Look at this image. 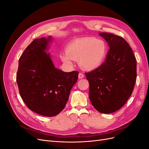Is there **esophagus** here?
Wrapping results in <instances>:
<instances>
[{
  "label": "esophagus",
  "mask_w": 149,
  "mask_h": 149,
  "mask_svg": "<svg viewBox=\"0 0 149 149\" xmlns=\"http://www.w3.org/2000/svg\"><path fill=\"white\" fill-rule=\"evenodd\" d=\"M84 75L83 73H79V74H78V78H79V79H82V78H84Z\"/></svg>",
  "instance_id": "obj_1"
}]
</instances>
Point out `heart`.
<instances>
[{
    "instance_id": "obj_1",
    "label": "heart",
    "mask_w": 149,
    "mask_h": 149,
    "mask_svg": "<svg viewBox=\"0 0 149 149\" xmlns=\"http://www.w3.org/2000/svg\"><path fill=\"white\" fill-rule=\"evenodd\" d=\"M107 54V44L102 40L94 37H83L72 40L65 52L60 53L62 62L67 66L78 60L81 69L92 71L100 68L104 62Z\"/></svg>"
}]
</instances>
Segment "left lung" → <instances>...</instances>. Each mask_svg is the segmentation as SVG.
<instances>
[{"mask_svg":"<svg viewBox=\"0 0 149 149\" xmlns=\"http://www.w3.org/2000/svg\"><path fill=\"white\" fill-rule=\"evenodd\" d=\"M99 35L109 49L103 64L85 74L92 105L100 112L109 114L120 109L131 95L137 76L136 59L123 38L109 33Z\"/></svg>","mask_w":149,"mask_h":149,"instance_id":"8db88e82","label":"left lung"}]
</instances>
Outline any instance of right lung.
Instances as JSON below:
<instances>
[{
  "instance_id": "1",
  "label": "right lung",
  "mask_w": 149,
  "mask_h": 149,
  "mask_svg": "<svg viewBox=\"0 0 149 149\" xmlns=\"http://www.w3.org/2000/svg\"><path fill=\"white\" fill-rule=\"evenodd\" d=\"M53 37L35 39L19 61L17 83L22 100L30 110L52 117L64 109L78 72H64L55 68L47 53Z\"/></svg>"
}]
</instances>
